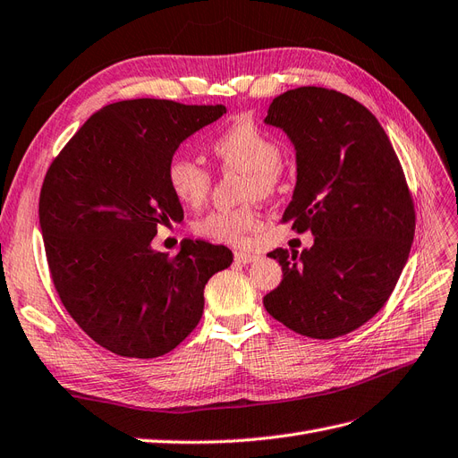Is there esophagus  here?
Returning <instances> with one entry per match:
<instances>
[{"label": "esophagus", "instance_id": "34e87169", "mask_svg": "<svg viewBox=\"0 0 458 458\" xmlns=\"http://www.w3.org/2000/svg\"><path fill=\"white\" fill-rule=\"evenodd\" d=\"M234 259L241 263H254L259 259L258 254H250V252H234Z\"/></svg>", "mask_w": 458, "mask_h": 458}]
</instances>
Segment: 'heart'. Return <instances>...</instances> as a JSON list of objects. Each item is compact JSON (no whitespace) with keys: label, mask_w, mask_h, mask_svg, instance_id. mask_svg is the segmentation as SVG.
Here are the masks:
<instances>
[{"label":"heart","mask_w":458,"mask_h":458,"mask_svg":"<svg viewBox=\"0 0 458 458\" xmlns=\"http://www.w3.org/2000/svg\"><path fill=\"white\" fill-rule=\"evenodd\" d=\"M212 155L225 170L246 175L244 199H266L279 183L283 148L275 137L258 128L252 120H237L210 143ZM168 185L174 197L199 208L210 192L212 177L204 165L187 157H175L168 164ZM259 225L258 212L250 206L239 210H214L195 221V231L206 239L241 244L248 233Z\"/></svg>","instance_id":"obj_1"}]
</instances>
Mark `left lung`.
I'll use <instances>...</instances> for the list:
<instances>
[{"label": "left lung", "instance_id": "1", "mask_svg": "<svg viewBox=\"0 0 458 458\" xmlns=\"http://www.w3.org/2000/svg\"><path fill=\"white\" fill-rule=\"evenodd\" d=\"M263 122L284 131L296 152L283 219L315 237L301 254H267L283 281L263 306L298 335L344 336L380 311L409 259L414 208L403 170L380 122L344 93L290 89Z\"/></svg>", "mask_w": 458, "mask_h": 458}]
</instances>
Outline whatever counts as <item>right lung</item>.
Wrapping results in <instances>:
<instances>
[{
    "mask_svg": "<svg viewBox=\"0 0 458 458\" xmlns=\"http://www.w3.org/2000/svg\"><path fill=\"white\" fill-rule=\"evenodd\" d=\"M225 105L131 99L103 106L51 164L39 227L55 288L89 338L123 357L172 352L199 325L204 286L233 252L185 241L175 258L152 248L183 219L168 164Z\"/></svg>",
    "mask_w": 458,
    "mask_h": 458,
    "instance_id": "right-lung-1",
    "label": "right lung"
}]
</instances>
